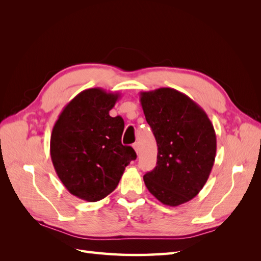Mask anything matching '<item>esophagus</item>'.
<instances>
[{"instance_id": "esophagus-1", "label": "esophagus", "mask_w": 261, "mask_h": 261, "mask_svg": "<svg viewBox=\"0 0 261 261\" xmlns=\"http://www.w3.org/2000/svg\"><path fill=\"white\" fill-rule=\"evenodd\" d=\"M133 147H134V149H135L136 153H137V154H139V144H138V143H135V144L133 145Z\"/></svg>"}]
</instances>
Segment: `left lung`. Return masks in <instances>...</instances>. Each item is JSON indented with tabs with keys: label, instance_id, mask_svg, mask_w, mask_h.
<instances>
[{
	"label": "left lung",
	"instance_id": "obj_1",
	"mask_svg": "<svg viewBox=\"0 0 261 261\" xmlns=\"http://www.w3.org/2000/svg\"><path fill=\"white\" fill-rule=\"evenodd\" d=\"M146 121L156 140V167L144 175L148 191L165 206L193 199L206 184L217 152L207 113L183 92L159 88L140 92Z\"/></svg>",
	"mask_w": 261,
	"mask_h": 261
}]
</instances>
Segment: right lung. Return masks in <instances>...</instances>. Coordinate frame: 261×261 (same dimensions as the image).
Returning <instances> with one entry per match:
<instances>
[{"label":"right lung","instance_id":"add662e5","mask_svg":"<svg viewBox=\"0 0 261 261\" xmlns=\"http://www.w3.org/2000/svg\"><path fill=\"white\" fill-rule=\"evenodd\" d=\"M120 96L101 88L86 89L68 102L53 126V167L77 198L89 202L103 199L136 159L135 150L122 145L123 118L109 114Z\"/></svg>","mask_w":261,"mask_h":261}]
</instances>
